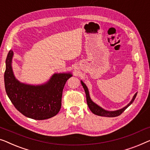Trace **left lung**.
<instances>
[{"label": "left lung", "instance_id": "obj_1", "mask_svg": "<svg viewBox=\"0 0 150 150\" xmlns=\"http://www.w3.org/2000/svg\"><path fill=\"white\" fill-rule=\"evenodd\" d=\"M81 82V84L82 86V87L84 88V91H85L86 93V102H87V105L89 108V109L91 112H92L93 114L95 115H97V116H105V117H116L118 116L119 115H120L122 113L125 111V110L127 109V108L129 107V105H131L133 102L134 101V99L137 96V93H136L134 95V96L133 97V99H131V101H130V103L125 106V107L122 108V109L118 110H115V111H108V110H104L103 108H102L100 106H99L97 104L94 103L92 100H91L90 95H89V92H88V89L87 88V86L83 82Z\"/></svg>", "mask_w": 150, "mask_h": 150}]
</instances>
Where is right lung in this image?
Masks as SVG:
<instances>
[{"mask_svg": "<svg viewBox=\"0 0 150 150\" xmlns=\"http://www.w3.org/2000/svg\"><path fill=\"white\" fill-rule=\"evenodd\" d=\"M13 51L10 50L6 59L4 75L6 93L15 108L28 118L45 120L55 116L62 106V92L70 72L55 73L42 84L32 85L19 82L12 68Z\"/></svg>", "mask_w": 150, "mask_h": 150, "instance_id": "add662e5", "label": "right lung"}]
</instances>
